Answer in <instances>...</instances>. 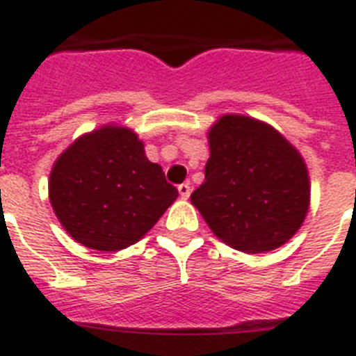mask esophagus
<instances>
[{
  "label": "esophagus",
  "mask_w": 356,
  "mask_h": 356,
  "mask_svg": "<svg viewBox=\"0 0 356 356\" xmlns=\"http://www.w3.org/2000/svg\"><path fill=\"white\" fill-rule=\"evenodd\" d=\"M178 193H180V196L184 200H187L191 196V193H193V187H191V184H180L178 185Z\"/></svg>",
  "instance_id": "34e87169"
}]
</instances>
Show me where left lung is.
I'll list each match as a JSON object with an SVG mask.
<instances>
[{
    "instance_id": "obj_1",
    "label": "left lung",
    "mask_w": 356,
    "mask_h": 356,
    "mask_svg": "<svg viewBox=\"0 0 356 356\" xmlns=\"http://www.w3.org/2000/svg\"><path fill=\"white\" fill-rule=\"evenodd\" d=\"M205 181L191 194L213 234L244 253L282 246L308 212L310 185L300 153L257 119L225 115L209 134Z\"/></svg>"
}]
</instances>
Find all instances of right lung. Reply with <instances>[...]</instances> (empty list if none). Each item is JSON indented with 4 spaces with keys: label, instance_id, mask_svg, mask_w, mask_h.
I'll return each instance as SVG.
<instances>
[{
    "label": "right lung",
    "instance_id": "1",
    "mask_svg": "<svg viewBox=\"0 0 356 356\" xmlns=\"http://www.w3.org/2000/svg\"><path fill=\"white\" fill-rule=\"evenodd\" d=\"M178 188L128 128L83 135L53 165L49 201L69 235L85 248L118 251L143 238Z\"/></svg>",
    "mask_w": 356,
    "mask_h": 356
}]
</instances>
